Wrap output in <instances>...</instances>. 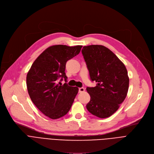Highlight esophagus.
I'll return each instance as SVG.
<instances>
[{
  "mask_svg": "<svg viewBox=\"0 0 154 154\" xmlns=\"http://www.w3.org/2000/svg\"><path fill=\"white\" fill-rule=\"evenodd\" d=\"M85 91V89L84 88H79V92L81 93V92H83Z\"/></svg>",
  "mask_w": 154,
  "mask_h": 154,
  "instance_id": "obj_1",
  "label": "esophagus"
}]
</instances>
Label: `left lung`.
<instances>
[{"mask_svg":"<svg viewBox=\"0 0 154 154\" xmlns=\"http://www.w3.org/2000/svg\"><path fill=\"white\" fill-rule=\"evenodd\" d=\"M91 80L95 87H88L91 96L86 105L93 115L105 118L113 115L125 99L129 88V77L124 63L107 47L91 45L82 48Z\"/></svg>","mask_w":154,"mask_h":154,"instance_id":"left-lung-1","label":"left lung"}]
</instances>
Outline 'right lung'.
<instances>
[{
    "label": "right lung",
    "mask_w": 154,
    "mask_h": 154,
    "mask_svg": "<svg viewBox=\"0 0 154 154\" xmlns=\"http://www.w3.org/2000/svg\"><path fill=\"white\" fill-rule=\"evenodd\" d=\"M82 45H55L46 49L31 66L26 76L29 97L36 107L51 119H58L69 110L78 92L77 87L63 85L57 80L67 77L66 63L81 51Z\"/></svg>",
    "instance_id": "obj_1"
}]
</instances>
